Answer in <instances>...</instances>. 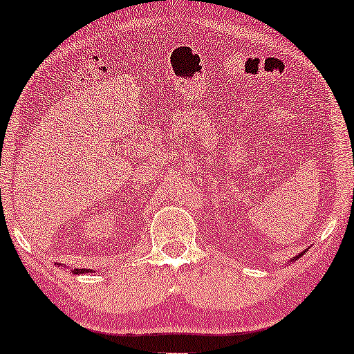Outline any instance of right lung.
I'll return each mask as SVG.
<instances>
[{"label": "right lung", "mask_w": 354, "mask_h": 354, "mask_svg": "<svg viewBox=\"0 0 354 354\" xmlns=\"http://www.w3.org/2000/svg\"><path fill=\"white\" fill-rule=\"evenodd\" d=\"M74 272H77V274H84V272H86V270L85 269H74ZM88 272H91V270H88Z\"/></svg>", "instance_id": "obj_1"}]
</instances>
